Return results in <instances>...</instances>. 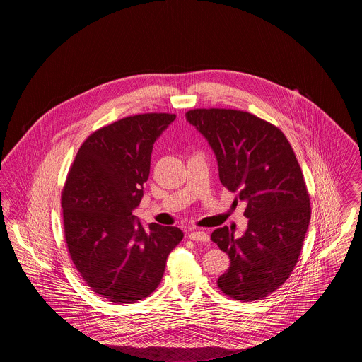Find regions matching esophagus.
<instances>
[{
	"instance_id": "obj_1",
	"label": "esophagus",
	"mask_w": 362,
	"mask_h": 362,
	"mask_svg": "<svg viewBox=\"0 0 362 362\" xmlns=\"http://www.w3.org/2000/svg\"><path fill=\"white\" fill-rule=\"evenodd\" d=\"M191 240L194 241H209L210 240V236L207 235L206 232L204 230H194L191 232L189 236Z\"/></svg>"
}]
</instances>
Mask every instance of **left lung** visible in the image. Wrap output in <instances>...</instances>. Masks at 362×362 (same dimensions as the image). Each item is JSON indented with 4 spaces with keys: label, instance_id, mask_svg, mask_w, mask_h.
<instances>
[{
    "label": "left lung",
    "instance_id": "left-lung-1",
    "mask_svg": "<svg viewBox=\"0 0 362 362\" xmlns=\"http://www.w3.org/2000/svg\"><path fill=\"white\" fill-rule=\"evenodd\" d=\"M189 124L206 138L226 189L245 201V232L223 226L211 233L230 259L218 288L240 301L260 300L292 274L310 220V194L285 134L238 110L197 108Z\"/></svg>",
    "mask_w": 362,
    "mask_h": 362
}]
</instances>
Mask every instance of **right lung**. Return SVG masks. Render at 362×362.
<instances>
[{"label":"right lung","mask_w":362,"mask_h":362,"mask_svg":"<svg viewBox=\"0 0 362 362\" xmlns=\"http://www.w3.org/2000/svg\"><path fill=\"white\" fill-rule=\"evenodd\" d=\"M175 114H138L92 133L62 189L70 258L86 285L111 303L133 304L160 285L167 258L183 239L176 226L133 216L144 197L156 139Z\"/></svg>","instance_id":"add662e5"}]
</instances>
